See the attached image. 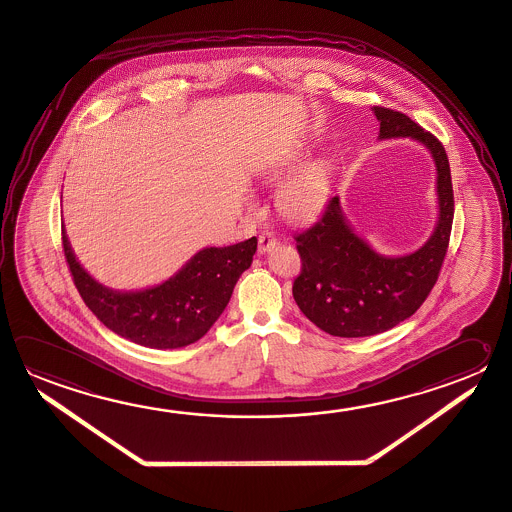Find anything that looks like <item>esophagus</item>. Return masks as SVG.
<instances>
[{
  "instance_id": "obj_1",
  "label": "esophagus",
  "mask_w": 512,
  "mask_h": 512,
  "mask_svg": "<svg viewBox=\"0 0 512 512\" xmlns=\"http://www.w3.org/2000/svg\"><path fill=\"white\" fill-rule=\"evenodd\" d=\"M276 245H278V240H276V236H274V234H260V238H258V252H260V254H265V252H269L270 249H274Z\"/></svg>"
}]
</instances>
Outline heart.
Wrapping results in <instances>:
<instances>
[{"mask_svg":"<svg viewBox=\"0 0 512 512\" xmlns=\"http://www.w3.org/2000/svg\"><path fill=\"white\" fill-rule=\"evenodd\" d=\"M303 162L305 151H296L267 173L270 184H278L294 170L297 171L279 186L276 193L279 214L292 223L314 222L325 211L332 195L330 160L321 158L298 171Z\"/></svg>","mask_w":512,"mask_h":512,"instance_id":"1","label":"heart"}]
</instances>
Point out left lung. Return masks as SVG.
<instances>
[{
    "label": "left lung",
    "mask_w": 512,
    "mask_h": 512,
    "mask_svg": "<svg viewBox=\"0 0 512 512\" xmlns=\"http://www.w3.org/2000/svg\"><path fill=\"white\" fill-rule=\"evenodd\" d=\"M381 122L379 139L409 137L428 149L437 168L438 220L415 252L386 256L355 233L339 196L325 214L296 236L303 261L292 294L301 312L326 334L368 337L382 334L413 316L437 283L446 258L455 214L446 149L404 113L373 106Z\"/></svg>",
    "instance_id": "left-lung-1"
}]
</instances>
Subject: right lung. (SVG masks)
<instances>
[{
	"label": "right lung",
	"instance_id": "1",
	"mask_svg": "<svg viewBox=\"0 0 512 512\" xmlns=\"http://www.w3.org/2000/svg\"><path fill=\"white\" fill-rule=\"evenodd\" d=\"M256 247V236L229 247H205L160 285L122 292L83 269L63 231L66 261L86 307L115 334L157 350L182 348L209 332L243 270L251 267Z\"/></svg>",
	"mask_w": 512,
	"mask_h": 512
}]
</instances>
